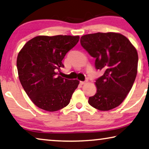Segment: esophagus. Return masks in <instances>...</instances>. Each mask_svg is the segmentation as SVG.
Masks as SVG:
<instances>
[{
    "instance_id": "34e87169",
    "label": "esophagus",
    "mask_w": 149,
    "mask_h": 149,
    "mask_svg": "<svg viewBox=\"0 0 149 149\" xmlns=\"http://www.w3.org/2000/svg\"><path fill=\"white\" fill-rule=\"evenodd\" d=\"M86 82H87V81H80V84H81V85H84V84H85L86 83Z\"/></svg>"
}]
</instances>
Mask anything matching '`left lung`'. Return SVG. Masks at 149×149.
I'll return each mask as SVG.
<instances>
[{"instance_id":"obj_1","label":"left lung","mask_w":149,"mask_h":149,"mask_svg":"<svg viewBox=\"0 0 149 149\" xmlns=\"http://www.w3.org/2000/svg\"><path fill=\"white\" fill-rule=\"evenodd\" d=\"M80 43L96 58V68L103 72L95 82L96 94L89 97L88 103L102 111L117 107L129 93L136 77V48L123 35L112 32L83 35Z\"/></svg>"}]
</instances>
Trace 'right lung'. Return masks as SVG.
Returning a JSON list of instances; mask_svg holds the SVG:
<instances>
[{
  "instance_id": "obj_1",
  "label": "right lung",
  "mask_w": 149,
  "mask_h": 149,
  "mask_svg": "<svg viewBox=\"0 0 149 149\" xmlns=\"http://www.w3.org/2000/svg\"><path fill=\"white\" fill-rule=\"evenodd\" d=\"M79 36L35 37L26 42L17 56L19 78L33 103L54 112L70 103L79 81L58 75L62 60L79 41Z\"/></svg>"
}]
</instances>
